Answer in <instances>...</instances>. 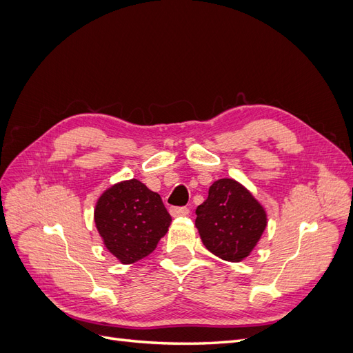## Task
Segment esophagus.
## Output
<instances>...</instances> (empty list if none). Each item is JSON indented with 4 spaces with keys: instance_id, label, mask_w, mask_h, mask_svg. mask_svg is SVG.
I'll return each mask as SVG.
<instances>
[{
    "instance_id": "1",
    "label": "esophagus",
    "mask_w": 353,
    "mask_h": 353,
    "mask_svg": "<svg viewBox=\"0 0 353 353\" xmlns=\"http://www.w3.org/2000/svg\"><path fill=\"white\" fill-rule=\"evenodd\" d=\"M190 213V209L183 206V208H170V215L172 216H187Z\"/></svg>"
}]
</instances>
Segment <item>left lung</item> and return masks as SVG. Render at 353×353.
<instances>
[{"instance_id":"obj_1","label":"left lung","mask_w":353,"mask_h":353,"mask_svg":"<svg viewBox=\"0 0 353 353\" xmlns=\"http://www.w3.org/2000/svg\"><path fill=\"white\" fill-rule=\"evenodd\" d=\"M196 215V227L206 249L230 262L248 258L266 227V213L259 201L231 178L210 185Z\"/></svg>"}]
</instances>
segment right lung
I'll return each instance as SVG.
<instances>
[{
  "mask_svg": "<svg viewBox=\"0 0 353 353\" xmlns=\"http://www.w3.org/2000/svg\"><path fill=\"white\" fill-rule=\"evenodd\" d=\"M94 221L108 250L122 263H134L156 249L172 218L157 193L130 179L104 191Z\"/></svg>",
  "mask_w": 353,
  "mask_h": 353,
  "instance_id": "1",
  "label": "right lung"
}]
</instances>
